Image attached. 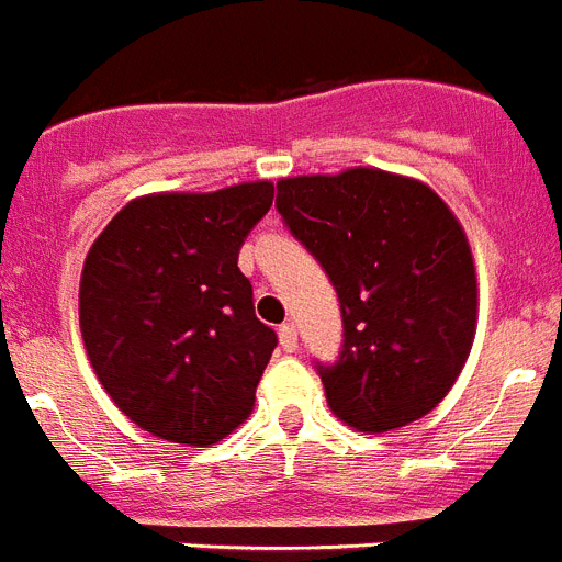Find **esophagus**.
Instances as JSON below:
<instances>
[{
  "mask_svg": "<svg viewBox=\"0 0 562 562\" xmlns=\"http://www.w3.org/2000/svg\"><path fill=\"white\" fill-rule=\"evenodd\" d=\"M278 340H281V347H284V352H292V349L299 347V329L292 327V324H284V327H278Z\"/></svg>",
  "mask_w": 562,
  "mask_h": 562,
  "instance_id": "1",
  "label": "esophagus"
}]
</instances>
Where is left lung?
I'll return each instance as SVG.
<instances>
[{"label": "left lung", "instance_id": "obj_1", "mask_svg": "<svg viewBox=\"0 0 562 562\" xmlns=\"http://www.w3.org/2000/svg\"><path fill=\"white\" fill-rule=\"evenodd\" d=\"M276 207L338 292L344 352L318 367L335 418L383 435L429 415L477 329V276L458 215L429 184L378 167L281 179Z\"/></svg>", "mask_w": 562, "mask_h": 562}]
</instances>
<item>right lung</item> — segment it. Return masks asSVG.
Wrapping results in <instances>:
<instances>
[{"mask_svg": "<svg viewBox=\"0 0 562 562\" xmlns=\"http://www.w3.org/2000/svg\"><path fill=\"white\" fill-rule=\"evenodd\" d=\"M272 181L127 201L88 249L79 327L110 401L138 429L210 446L249 418L278 338L252 310L238 249Z\"/></svg>", "mask_w": 562, "mask_h": 562, "instance_id": "obj_1", "label": "right lung"}]
</instances>
